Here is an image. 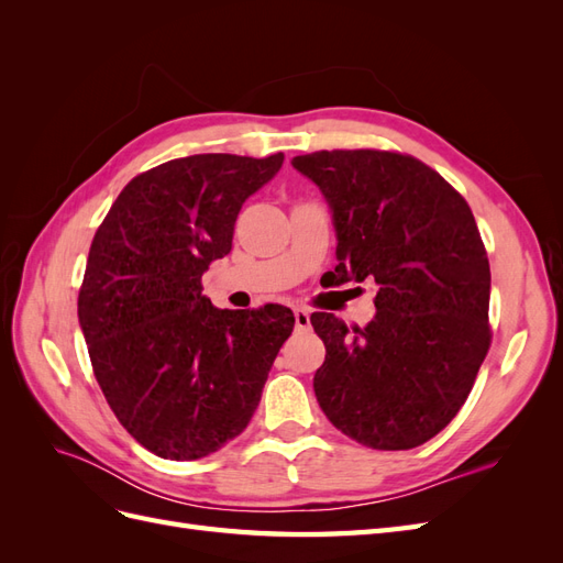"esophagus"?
Instances as JSON below:
<instances>
[{
  "instance_id": "1",
  "label": "esophagus",
  "mask_w": 563,
  "mask_h": 563,
  "mask_svg": "<svg viewBox=\"0 0 563 563\" xmlns=\"http://www.w3.org/2000/svg\"><path fill=\"white\" fill-rule=\"evenodd\" d=\"M294 317H296V327L298 329H308L310 327V312L305 310V308H296Z\"/></svg>"
}]
</instances>
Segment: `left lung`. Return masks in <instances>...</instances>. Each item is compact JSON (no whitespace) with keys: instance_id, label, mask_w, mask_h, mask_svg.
Listing matches in <instances>:
<instances>
[{"instance_id":"8db88e82","label":"left lung","mask_w":563,"mask_h":563,"mask_svg":"<svg viewBox=\"0 0 563 563\" xmlns=\"http://www.w3.org/2000/svg\"><path fill=\"white\" fill-rule=\"evenodd\" d=\"M291 164L329 201L335 284H378L364 329L310 317L327 345L317 401L368 449H416L455 418L490 345V267L474 216L428 164L399 152L321 150Z\"/></svg>"}]
</instances>
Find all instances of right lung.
Masks as SVG:
<instances>
[{
    "label": "right lung",
    "instance_id": "obj_1",
    "mask_svg": "<svg viewBox=\"0 0 563 563\" xmlns=\"http://www.w3.org/2000/svg\"><path fill=\"white\" fill-rule=\"evenodd\" d=\"M284 155H192L135 176L100 223L77 314L117 420L166 460H197L242 434L294 331L284 305L218 310L201 275L232 249L242 203Z\"/></svg>",
    "mask_w": 563,
    "mask_h": 563
}]
</instances>
